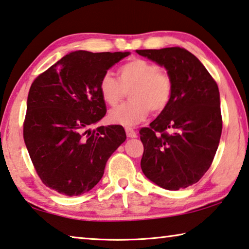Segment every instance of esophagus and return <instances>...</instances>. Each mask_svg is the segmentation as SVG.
Returning <instances> with one entry per match:
<instances>
[{
	"label": "esophagus",
	"instance_id": "34e87169",
	"mask_svg": "<svg viewBox=\"0 0 249 249\" xmlns=\"http://www.w3.org/2000/svg\"><path fill=\"white\" fill-rule=\"evenodd\" d=\"M125 132L127 137H136V132L132 127H125Z\"/></svg>",
	"mask_w": 249,
	"mask_h": 249
}]
</instances>
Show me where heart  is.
<instances>
[{
  "instance_id": "1",
  "label": "heart",
  "mask_w": 249,
  "mask_h": 249,
  "mask_svg": "<svg viewBox=\"0 0 249 249\" xmlns=\"http://www.w3.org/2000/svg\"><path fill=\"white\" fill-rule=\"evenodd\" d=\"M120 81L105 73L100 81V92L110 106L124 100L129 90L128 103L110 110L112 123L132 126L143 122L149 112L160 113L166 109L173 95V80L166 71L155 63L134 58L118 69Z\"/></svg>"
}]
</instances>
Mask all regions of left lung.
<instances>
[{
  "instance_id": "left-lung-1",
  "label": "left lung",
  "mask_w": 249,
  "mask_h": 249,
  "mask_svg": "<svg viewBox=\"0 0 249 249\" xmlns=\"http://www.w3.org/2000/svg\"><path fill=\"white\" fill-rule=\"evenodd\" d=\"M136 53L164 66L173 80L171 103L140 131L142 171L161 188H186L208 171L218 147L223 128L218 86L198 58L183 47Z\"/></svg>"
}]
</instances>
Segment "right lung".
Returning a JSON list of instances; mask_svg holds the SVG:
<instances>
[{
	"mask_svg": "<svg viewBox=\"0 0 249 249\" xmlns=\"http://www.w3.org/2000/svg\"><path fill=\"white\" fill-rule=\"evenodd\" d=\"M129 52L76 51L39 74L27 96L23 137L43 184L78 196L101 180L106 161L126 140L121 125L89 127L103 118L101 77Z\"/></svg>",
	"mask_w": 249,
	"mask_h": 249,
	"instance_id": "obj_1",
	"label": "right lung"
}]
</instances>
